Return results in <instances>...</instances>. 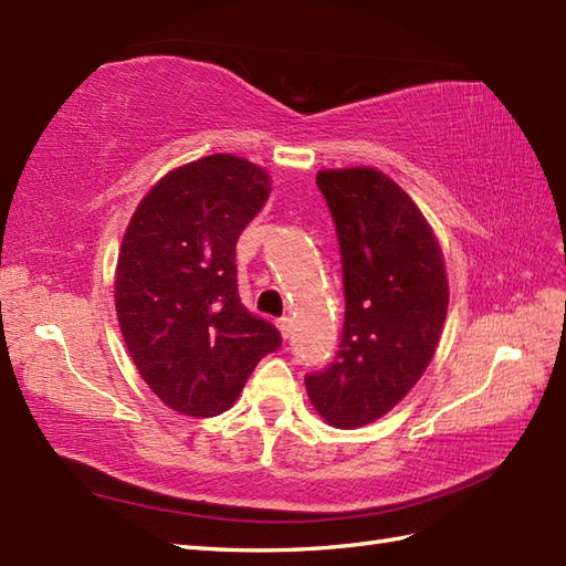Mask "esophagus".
Listing matches in <instances>:
<instances>
[{"label": "esophagus", "mask_w": 566, "mask_h": 566, "mask_svg": "<svg viewBox=\"0 0 566 566\" xmlns=\"http://www.w3.org/2000/svg\"><path fill=\"white\" fill-rule=\"evenodd\" d=\"M276 328H280L282 338L286 340L292 335V318H280V321H276Z\"/></svg>", "instance_id": "obj_1"}]
</instances>
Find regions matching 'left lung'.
<instances>
[{
	"label": "left lung",
	"mask_w": 566,
	"mask_h": 566,
	"mask_svg": "<svg viewBox=\"0 0 566 566\" xmlns=\"http://www.w3.org/2000/svg\"><path fill=\"white\" fill-rule=\"evenodd\" d=\"M338 231L345 323L328 369L306 377L328 426L355 430L389 413L430 365L448 316L438 238L413 199L375 167L316 175Z\"/></svg>",
	"instance_id": "8db88e82"
}]
</instances>
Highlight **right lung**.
Listing matches in <instances>:
<instances>
[{
	"label": "right lung",
	"instance_id": "1",
	"mask_svg": "<svg viewBox=\"0 0 566 566\" xmlns=\"http://www.w3.org/2000/svg\"><path fill=\"white\" fill-rule=\"evenodd\" d=\"M260 165L216 153L175 167L140 199L116 264V316L140 377L172 411H228L282 345L240 304L235 243L270 197Z\"/></svg>",
	"mask_w": 566,
	"mask_h": 566
}]
</instances>
